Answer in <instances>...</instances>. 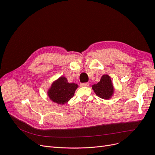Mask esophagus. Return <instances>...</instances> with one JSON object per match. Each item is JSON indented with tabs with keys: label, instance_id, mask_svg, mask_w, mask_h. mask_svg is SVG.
I'll return each mask as SVG.
<instances>
[{
	"label": "esophagus",
	"instance_id": "1",
	"mask_svg": "<svg viewBox=\"0 0 155 155\" xmlns=\"http://www.w3.org/2000/svg\"><path fill=\"white\" fill-rule=\"evenodd\" d=\"M89 85L88 83H82L80 84V87H88Z\"/></svg>",
	"mask_w": 155,
	"mask_h": 155
}]
</instances>
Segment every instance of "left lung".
Masks as SVG:
<instances>
[{"mask_svg":"<svg viewBox=\"0 0 155 155\" xmlns=\"http://www.w3.org/2000/svg\"><path fill=\"white\" fill-rule=\"evenodd\" d=\"M92 87L96 94L102 99H109L113 94V85L110 78L108 75H103L100 82L93 85Z\"/></svg>","mask_w":155,"mask_h":155,"instance_id":"8db88e82","label":"left lung"}]
</instances>
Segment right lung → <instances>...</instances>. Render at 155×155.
Masks as SVG:
<instances>
[{
    "label": "right lung",
    "instance_id": "obj_1",
    "mask_svg": "<svg viewBox=\"0 0 155 155\" xmlns=\"http://www.w3.org/2000/svg\"><path fill=\"white\" fill-rule=\"evenodd\" d=\"M78 87L77 84L68 83L66 78L60 77L52 83L48 94L54 102L63 105L73 97Z\"/></svg>",
    "mask_w": 155,
    "mask_h": 155
}]
</instances>
